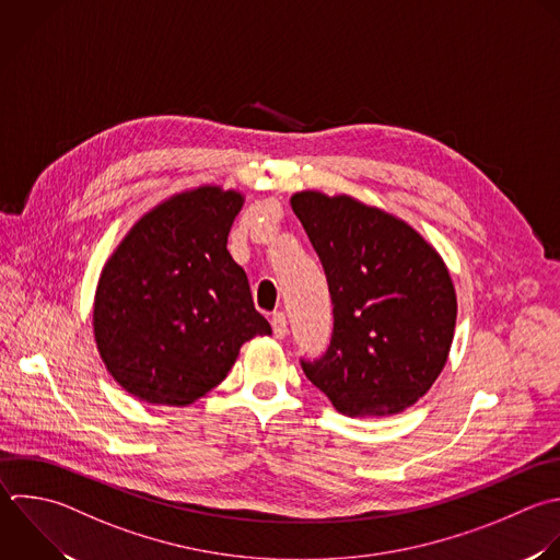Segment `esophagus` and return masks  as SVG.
I'll return each instance as SVG.
<instances>
[{
  "instance_id": "obj_1",
  "label": "esophagus",
  "mask_w": 560,
  "mask_h": 560,
  "mask_svg": "<svg viewBox=\"0 0 560 560\" xmlns=\"http://www.w3.org/2000/svg\"><path fill=\"white\" fill-rule=\"evenodd\" d=\"M271 328H273V337L276 339H284L287 337V317H284V313H276L271 317Z\"/></svg>"
}]
</instances>
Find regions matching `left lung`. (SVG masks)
<instances>
[{
	"mask_svg": "<svg viewBox=\"0 0 560 560\" xmlns=\"http://www.w3.org/2000/svg\"><path fill=\"white\" fill-rule=\"evenodd\" d=\"M291 208L317 252L330 300L324 357L306 378L346 416H392L440 376L455 330V289L438 252L405 221L352 197L304 190Z\"/></svg>",
	"mask_w": 560,
	"mask_h": 560,
	"instance_id": "left-lung-1",
	"label": "left lung"
}]
</instances>
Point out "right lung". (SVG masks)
I'll use <instances>...</instances> for the list:
<instances>
[{"label":"right lung","instance_id":"right-lung-1","mask_svg":"<svg viewBox=\"0 0 560 560\" xmlns=\"http://www.w3.org/2000/svg\"><path fill=\"white\" fill-rule=\"evenodd\" d=\"M243 195L201 186L144 214L107 260L94 302L98 352L131 396L190 405L217 387L238 350L271 335L228 252Z\"/></svg>","mask_w":560,"mask_h":560}]
</instances>
